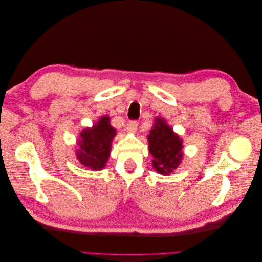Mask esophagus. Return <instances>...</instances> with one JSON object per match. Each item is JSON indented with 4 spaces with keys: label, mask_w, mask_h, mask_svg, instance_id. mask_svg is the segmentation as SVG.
Segmentation results:
<instances>
[{
    "label": "esophagus",
    "mask_w": 262,
    "mask_h": 262,
    "mask_svg": "<svg viewBox=\"0 0 262 262\" xmlns=\"http://www.w3.org/2000/svg\"><path fill=\"white\" fill-rule=\"evenodd\" d=\"M137 129H138L137 121H129V123L125 125V131L128 133H136Z\"/></svg>",
    "instance_id": "obj_1"
}]
</instances>
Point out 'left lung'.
I'll use <instances>...</instances> for the list:
<instances>
[{
  "mask_svg": "<svg viewBox=\"0 0 262 262\" xmlns=\"http://www.w3.org/2000/svg\"><path fill=\"white\" fill-rule=\"evenodd\" d=\"M153 167L162 175H169L182 160V140L162 118H156L147 136Z\"/></svg>",
  "mask_w": 262,
  "mask_h": 262,
  "instance_id": "obj_1",
  "label": "left lung"
}]
</instances>
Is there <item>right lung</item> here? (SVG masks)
<instances>
[{"label": "right lung", "instance_id": "add662e5", "mask_svg": "<svg viewBox=\"0 0 262 262\" xmlns=\"http://www.w3.org/2000/svg\"><path fill=\"white\" fill-rule=\"evenodd\" d=\"M116 129L110 124V118L102 116L93 128L84 129L77 142L76 157L80 163L92 170H100L106 166L109 158L112 142Z\"/></svg>", "mask_w": 262, "mask_h": 262}]
</instances>
